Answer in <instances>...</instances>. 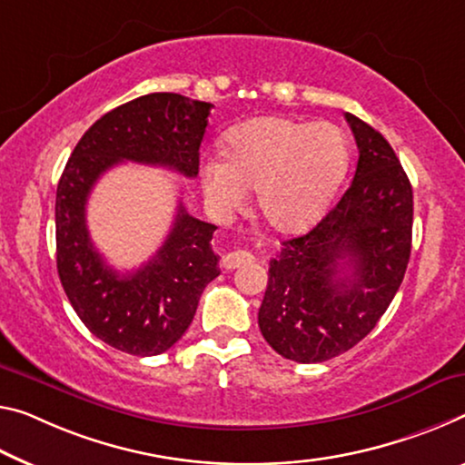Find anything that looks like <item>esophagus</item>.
I'll return each instance as SVG.
<instances>
[{"label":"esophagus","instance_id":"1","mask_svg":"<svg viewBox=\"0 0 465 465\" xmlns=\"http://www.w3.org/2000/svg\"><path fill=\"white\" fill-rule=\"evenodd\" d=\"M253 260L255 257L249 252H231L223 257V266L226 270H234V268L245 266V263H252Z\"/></svg>","mask_w":465,"mask_h":465}]
</instances>
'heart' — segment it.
<instances>
[{"label":"heart","mask_w":465,"mask_h":465,"mask_svg":"<svg viewBox=\"0 0 465 465\" xmlns=\"http://www.w3.org/2000/svg\"><path fill=\"white\" fill-rule=\"evenodd\" d=\"M347 162V141L339 126L262 116L228 134L226 155H210L202 163V187L220 216L239 210L255 187L263 223L297 232L324 212Z\"/></svg>","instance_id":"obj_1"}]
</instances>
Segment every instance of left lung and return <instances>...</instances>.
I'll list each match as a JSON object with an SVG mask.
<instances>
[{
  "mask_svg": "<svg viewBox=\"0 0 465 465\" xmlns=\"http://www.w3.org/2000/svg\"><path fill=\"white\" fill-rule=\"evenodd\" d=\"M345 118L360 149L353 181L310 232L282 242L257 313L268 345L299 363L332 360L366 337L401 287L411 253L410 178L376 128Z\"/></svg>",
  "mask_w": 465,
  "mask_h": 465,
  "instance_id": "left-lung-1",
  "label": "left lung"
}]
</instances>
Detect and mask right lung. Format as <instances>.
Returning <instances> with one entry per match:
<instances>
[{
  "mask_svg": "<svg viewBox=\"0 0 465 465\" xmlns=\"http://www.w3.org/2000/svg\"><path fill=\"white\" fill-rule=\"evenodd\" d=\"M178 93H149L104 114L64 168L55 193V260L62 287L99 341L131 355H160L183 337L199 297L220 274L212 249L216 226L181 205L166 241L145 266L120 274L89 237L87 199L105 170L149 163L195 178L210 110Z\"/></svg>",
  "mask_w": 465,
  "mask_h": 465,
  "instance_id": "1",
  "label": "right lung"
}]
</instances>
